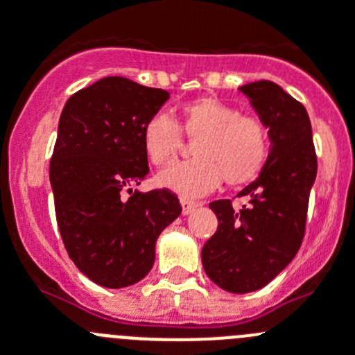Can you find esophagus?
Listing matches in <instances>:
<instances>
[{
  "label": "esophagus",
  "instance_id": "obj_1",
  "mask_svg": "<svg viewBox=\"0 0 355 355\" xmlns=\"http://www.w3.org/2000/svg\"><path fill=\"white\" fill-rule=\"evenodd\" d=\"M180 203H182V212H184L185 216H187V214L193 212V210L196 209L198 205H200V203H198V201L187 200V198H180Z\"/></svg>",
  "mask_w": 355,
  "mask_h": 355
}]
</instances>
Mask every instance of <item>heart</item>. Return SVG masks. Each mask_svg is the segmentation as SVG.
<instances>
[{"mask_svg":"<svg viewBox=\"0 0 355 355\" xmlns=\"http://www.w3.org/2000/svg\"><path fill=\"white\" fill-rule=\"evenodd\" d=\"M194 143L193 161L168 166L157 175L161 187L185 198L210 193L225 182L242 185L263 170L270 150V130L260 116L241 114V110L217 97H201L182 107V122L166 113H155L143 127V148L154 164L170 162L184 143V134Z\"/></svg>","mask_w":355,"mask_h":355,"instance_id":"b5f03b06","label":"heart"}]
</instances>
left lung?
Returning a JSON list of instances; mask_svg holds the SVG:
<instances>
[{
    "label": "left lung",
    "mask_w": 355,
    "mask_h": 355,
    "mask_svg": "<svg viewBox=\"0 0 355 355\" xmlns=\"http://www.w3.org/2000/svg\"><path fill=\"white\" fill-rule=\"evenodd\" d=\"M241 92L269 127L272 148L257 182L237 194L248 198L245 205L210 203L219 225L201 249V261L207 276L232 293L263 288L293 260L317 177L311 122L301 102L272 81L249 83Z\"/></svg>",
    "instance_id": "left-lung-1"
}]
</instances>
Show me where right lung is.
I'll use <instances>...</instances> for the list:
<instances>
[{
	"instance_id": "1",
	"label": "right lung",
	"mask_w": 355,
	"mask_h": 355,
	"mask_svg": "<svg viewBox=\"0 0 355 355\" xmlns=\"http://www.w3.org/2000/svg\"><path fill=\"white\" fill-rule=\"evenodd\" d=\"M168 98L114 76L76 92L60 116L49 164L56 221L70 260L106 288L150 272L157 237L182 212L171 191L130 189L148 173L143 127Z\"/></svg>"
}]
</instances>
